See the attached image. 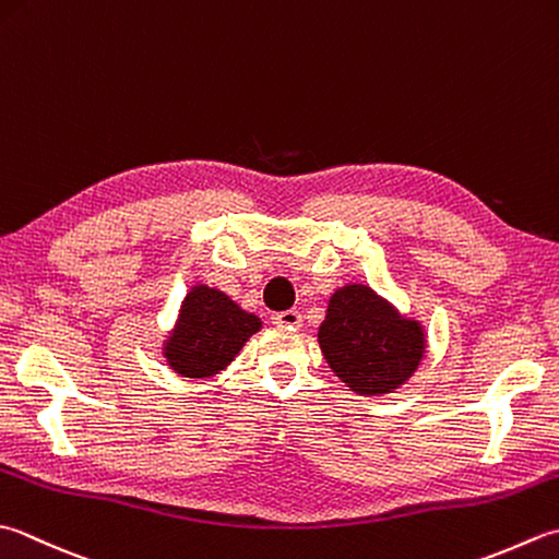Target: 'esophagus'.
Segmentation results:
<instances>
[{
  "label": "esophagus",
  "instance_id": "1",
  "mask_svg": "<svg viewBox=\"0 0 559 559\" xmlns=\"http://www.w3.org/2000/svg\"><path fill=\"white\" fill-rule=\"evenodd\" d=\"M276 326H286V330H300L302 326V314L298 310H283L271 317Z\"/></svg>",
  "mask_w": 559,
  "mask_h": 559
}]
</instances>
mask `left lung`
Instances as JSON below:
<instances>
[{
    "label": "left lung",
    "instance_id": "left-lung-1",
    "mask_svg": "<svg viewBox=\"0 0 559 559\" xmlns=\"http://www.w3.org/2000/svg\"><path fill=\"white\" fill-rule=\"evenodd\" d=\"M320 346L334 373L358 395H388L412 378L424 356V332L402 320L368 286L336 290L320 326Z\"/></svg>",
    "mask_w": 559,
    "mask_h": 559
}]
</instances>
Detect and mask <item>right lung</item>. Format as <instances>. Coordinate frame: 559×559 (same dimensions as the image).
Returning <instances> with one entry per match:
<instances>
[{
    "mask_svg": "<svg viewBox=\"0 0 559 559\" xmlns=\"http://www.w3.org/2000/svg\"><path fill=\"white\" fill-rule=\"evenodd\" d=\"M259 317L245 312L225 293L195 286L186 295L164 356L186 378L215 376L239 354L247 338L259 332Z\"/></svg>",
    "mask_w": 559,
    "mask_h": 559,
    "instance_id": "right-lung-1",
    "label": "right lung"
}]
</instances>
